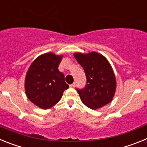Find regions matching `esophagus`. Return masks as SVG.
<instances>
[{
	"mask_svg": "<svg viewBox=\"0 0 147 147\" xmlns=\"http://www.w3.org/2000/svg\"><path fill=\"white\" fill-rule=\"evenodd\" d=\"M75 86H76V83H73V84H71V85H70V88H75Z\"/></svg>",
	"mask_w": 147,
	"mask_h": 147,
	"instance_id": "obj_1",
	"label": "esophagus"
}]
</instances>
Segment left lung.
I'll return each mask as SVG.
<instances>
[{"instance_id": "8db88e82", "label": "left lung", "mask_w": 147, "mask_h": 147, "mask_svg": "<svg viewBox=\"0 0 147 147\" xmlns=\"http://www.w3.org/2000/svg\"><path fill=\"white\" fill-rule=\"evenodd\" d=\"M75 59L85 71L87 85L77 89L82 102L92 110L101 108L110 103L116 90L113 70L106 57L99 53H75Z\"/></svg>"}]
</instances>
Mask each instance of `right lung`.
I'll return each mask as SVG.
<instances>
[{"label": "right lung", "mask_w": 147, "mask_h": 147, "mask_svg": "<svg viewBox=\"0 0 147 147\" xmlns=\"http://www.w3.org/2000/svg\"><path fill=\"white\" fill-rule=\"evenodd\" d=\"M62 55L51 52L39 56L26 73L25 91L28 99L41 109H49L59 102L68 85L58 69Z\"/></svg>", "instance_id": "right-lung-1"}]
</instances>
